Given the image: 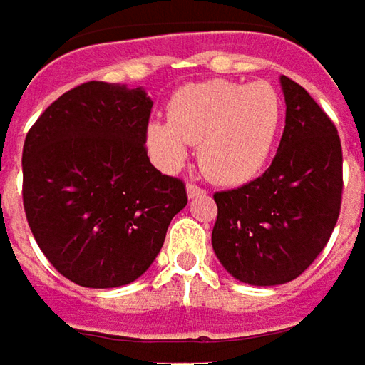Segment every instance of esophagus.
Instances as JSON below:
<instances>
[{
	"mask_svg": "<svg viewBox=\"0 0 365 365\" xmlns=\"http://www.w3.org/2000/svg\"><path fill=\"white\" fill-rule=\"evenodd\" d=\"M187 195L188 199H195V197H200V195H207V190L199 185H195V182H188L187 185Z\"/></svg>",
	"mask_w": 365,
	"mask_h": 365,
	"instance_id": "1",
	"label": "esophagus"
}]
</instances>
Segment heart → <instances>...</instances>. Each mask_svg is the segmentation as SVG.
<instances>
[{
  "instance_id": "b5f03b06",
  "label": "heart",
  "mask_w": 365,
  "mask_h": 365,
  "mask_svg": "<svg viewBox=\"0 0 365 365\" xmlns=\"http://www.w3.org/2000/svg\"><path fill=\"white\" fill-rule=\"evenodd\" d=\"M283 122V100L269 82L207 80L178 88L166 122L146 126V146L166 168L178 166L188 144H199L200 168L221 185H243L267 165Z\"/></svg>"
}]
</instances>
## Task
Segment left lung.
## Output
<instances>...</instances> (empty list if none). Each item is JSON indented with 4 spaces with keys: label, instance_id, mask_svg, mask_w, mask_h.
Listing matches in <instances>:
<instances>
[{
    "label": "left lung",
    "instance_id": "obj_1",
    "mask_svg": "<svg viewBox=\"0 0 365 365\" xmlns=\"http://www.w3.org/2000/svg\"><path fill=\"white\" fill-rule=\"evenodd\" d=\"M285 130L267 170L215 192L212 249L235 279L281 285L324 251L341 209V143L309 92L281 76Z\"/></svg>",
    "mask_w": 365,
    "mask_h": 365
}]
</instances>
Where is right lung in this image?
Segmentation results:
<instances>
[{"label": "right lung", "mask_w": 365, "mask_h": 365, "mask_svg": "<svg viewBox=\"0 0 365 365\" xmlns=\"http://www.w3.org/2000/svg\"><path fill=\"white\" fill-rule=\"evenodd\" d=\"M153 100L143 88L86 82L29 128L24 209L58 273L82 287L128 285L153 265L187 188L146 154Z\"/></svg>", "instance_id": "1"}]
</instances>
